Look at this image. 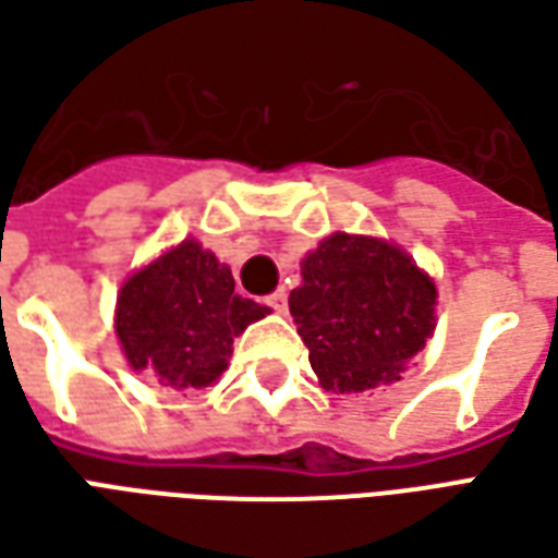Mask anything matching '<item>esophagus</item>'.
<instances>
[{"label":"esophagus","mask_w":558,"mask_h":558,"mask_svg":"<svg viewBox=\"0 0 558 558\" xmlns=\"http://www.w3.org/2000/svg\"><path fill=\"white\" fill-rule=\"evenodd\" d=\"M266 304H268V307H271V311H278V314H283V311H287V292H283V290L271 292V295H268V299H266Z\"/></svg>","instance_id":"34e87169"}]
</instances>
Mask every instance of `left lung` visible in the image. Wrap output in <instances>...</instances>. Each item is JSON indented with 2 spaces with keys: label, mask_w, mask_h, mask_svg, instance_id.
Segmentation results:
<instances>
[{
  "label": "left lung",
  "mask_w": 558,
  "mask_h": 558,
  "mask_svg": "<svg viewBox=\"0 0 558 558\" xmlns=\"http://www.w3.org/2000/svg\"><path fill=\"white\" fill-rule=\"evenodd\" d=\"M436 287L383 239L335 232L304 256L290 292L311 367L335 395L395 383L436 326Z\"/></svg>",
  "instance_id": "8db88e82"
}]
</instances>
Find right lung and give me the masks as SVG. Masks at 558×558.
Returning a JSON list of instances; mask_svg holds the SVG:
<instances>
[{"instance_id": "add662e5", "label": "right lung", "mask_w": 558, "mask_h": 558, "mask_svg": "<svg viewBox=\"0 0 558 558\" xmlns=\"http://www.w3.org/2000/svg\"><path fill=\"white\" fill-rule=\"evenodd\" d=\"M266 314L235 292L218 256L182 242L128 278L116 335L134 371H151L163 386L206 388L227 371L232 338Z\"/></svg>"}]
</instances>
